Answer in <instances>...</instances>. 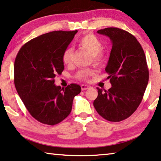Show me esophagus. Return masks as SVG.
<instances>
[{
    "instance_id": "1",
    "label": "esophagus",
    "mask_w": 161,
    "mask_h": 161,
    "mask_svg": "<svg viewBox=\"0 0 161 161\" xmlns=\"http://www.w3.org/2000/svg\"><path fill=\"white\" fill-rule=\"evenodd\" d=\"M90 86H88V85H81V90H83V91L88 90V89H90Z\"/></svg>"
}]
</instances>
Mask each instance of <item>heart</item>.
<instances>
[{
    "mask_svg": "<svg viewBox=\"0 0 161 161\" xmlns=\"http://www.w3.org/2000/svg\"><path fill=\"white\" fill-rule=\"evenodd\" d=\"M79 45L85 48L92 56L93 62L95 64H101L104 62V55L101 52L103 44L99 38L92 34H87L81 36L79 40ZM73 48L68 47L62 54V61L64 64H69L72 60ZM94 71L92 69H86L78 71L75 75V78L81 81H86L91 76H93Z\"/></svg>",
    "mask_w": 161,
    "mask_h": 161,
    "instance_id": "1",
    "label": "heart"
}]
</instances>
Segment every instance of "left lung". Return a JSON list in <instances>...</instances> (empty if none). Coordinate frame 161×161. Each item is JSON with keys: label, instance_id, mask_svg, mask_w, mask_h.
<instances>
[{"label": "left lung", "instance_id": "left-lung-1", "mask_svg": "<svg viewBox=\"0 0 161 161\" xmlns=\"http://www.w3.org/2000/svg\"><path fill=\"white\" fill-rule=\"evenodd\" d=\"M111 40L113 47L105 71L112 87L97 88L94 107L107 120L119 122L136 110L143 97L149 80L144 51L133 35L118 28L97 31Z\"/></svg>", "mask_w": 161, "mask_h": 161}]
</instances>
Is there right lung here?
Here are the masks:
<instances>
[{"instance_id": "1", "label": "right lung", "mask_w": 161, "mask_h": 161, "mask_svg": "<svg viewBox=\"0 0 161 161\" xmlns=\"http://www.w3.org/2000/svg\"><path fill=\"white\" fill-rule=\"evenodd\" d=\"M77 30L56 31L29 41L20 48L14 63L17 92L33 117L43 124L54 125L70 114L73 99L81 86L54 85V77L64 69L62 54Z\"/></svg>"}]
</instances>
